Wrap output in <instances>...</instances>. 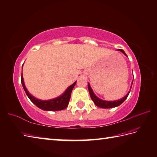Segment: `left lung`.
Returning <instances> with one entry per match:
<instances>
[{"label": "left lung", "mask_w": 157, "mask_h": 157, "mask_svg": "<svg viewBox=\"0 0 157 157\" xmlns=\"http://www.w3.org/2000/svg\"><path fill=\"white\" fill-rule=\"evenodd\" d=\"M117 51H120V52L124 53L125 56H127L126 53H125V52L123 49H118ZM132 84H133V81H132ZM131 86H132V85H131ZM88 91H89V93H90V96L91 97V99L93 101H94V103L96 104V105H97V106L100 107L101 108H111L118 106V105H121L123 102H124L125 100L128 98V96L130 92V91H129L128 94H126L125 96H124V98L120 99V100H118L116 101H105V100L100 99L94 94V92H93L92 89L91 88L90 84L89 83H88Z\"/></svg>", "instance_id": "1"}]
</instances>
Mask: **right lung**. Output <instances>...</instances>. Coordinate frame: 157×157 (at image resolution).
Listing matches in <instances>:
<instances>
[{"mask_svg": "<svg viewBox=\"0 0 157 157\" xmlns=\"http://www.w3.org/2000/svg\"><path fill=\"white\" fill-rule=\"evenodd\" d=\"M21 82H22V86L24 89L25 92H26L29 99L37 107L43 110H45V111H59V110L64 109L68 106L72 90H73V89L76 84V82H75L72 85L69 86L67 88V90L62 95L57 97L56 98L48 100H41L36 98L35 97H33L32 95L29 94V92L28 91L27 88H26V86H25L24 84L22 74V76H21Z\"/></svg>", "mask_w": 157, "mask_h": 157, "instance_id": "1", "label": "right lung"}]
</instances>
